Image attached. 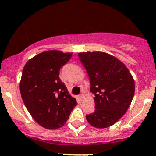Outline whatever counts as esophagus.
Returning a JSON list of instances; mask_svg holds the SVG:
<instances>
[{
    "instance_id": "34e87169",
    "label": "esophagus",
    "mask_w": 156,
    "mask_h": 156,
    "mask_svg": "<svg viewBox=\"0 0 156 156\" xmlns=\"http://www.w3.org/2000/svg\"><path fill=\"white\" fill-rule=\"evenodd\" d=\"M84 98H85V94H81V95L78 96V99H79L80 101H82Z\"/></svg>"
}]
</instances>
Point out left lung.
Returning a JSON list of instances; mask_svg holds the SVG:
<instances>
[{
	"label": "left lung",
	"mask_w": 156,
	"mask_h": 156,
	"mask_svg": "<svg viewBox=\"0 0 156 156\" xmlns=\"http://www.w3.org/2000/svg\"><path fill=\"white\" fill-rule=\"evenodd\" d=\"M94 94V112L87 115L90 125L105 129L117 122L130 106L135 81L127 67L115 56L101 51L78 53Z\"/></svg>",
	"instance_id": "8db88e82"
}]
</instances>
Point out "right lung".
<instances>
[{"label": "right lung", "instance_id": "obj_1", "mask_svg": "<svg viewBox=\"0 0 156 156\" xmlns=\"http://www.w3.org/2000/svg\"><path fill=\"white\" fill-rule=\"evenodd\" d=\"M71 56L72 53L47 51L30 58L23 69L21 98L31 117L45 129L64 126L77 105L59 78V71Z\"/></svg>", "mask_w": 156, "mask_h": 156}]
</instances>
